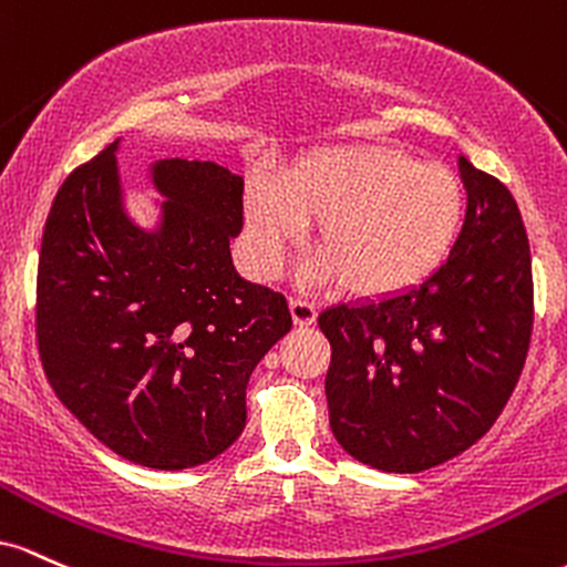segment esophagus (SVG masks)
Returning <instances> with one entry per match:
<instances>
[{"mask_svg":"<svg viewBox=\"0 0 567 567\" xmlns=\"http://www.w3.org/2000/svg\"><path fill=\"white\" fill-rule=\"evenodd\" d=\"M289 305H291V318H295L297 327H310V323L316 321L318 310L308 297H291Z\"/></svg>","mask_w":567,"mask_h":567,"instance_id":"34e87169","label":"esophagus"}]
</instances>
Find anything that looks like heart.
Here are the masks:
<instances>
[{"mask_svg": "<svg viewBox=\"0 0 567 567\" xmlns=\"http://www.w3.org/2000/svg\"><path fill=\"white\" fill-rule=\"evenodd\" d=\"M246 214L262 270L318 219L321 259L310 276L340 278L359 297H385L425 281L447 259L466 216V189L447 165L421 163L396 146H329L302 157L286 184L259 176Z\"/></svg>", "mask_w": 567, "mask_h": 567, "instance_id": "b5f03b06", "label": "heart"}]
</instances>
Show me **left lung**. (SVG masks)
Wrapping results in <instances>:
<instances>
[{
    "label": "left lung",
    "instance_id": "1",
    "mask_svg": "<svg viewBox=\"0 0 567 567\" xmlns=\"http://www.w3.org/2000/svg\"><path fill=\"white\" fill-rule=\"evenodd\" d=\"M468 206L447 262L421 286L318 316L332 346L329 425L348 455L417 474L501 415L533 332V267L517 200L457 157Z\"/></svg>",
    "mask_w": 567,
    "mask_h": 567
}]
</instances>
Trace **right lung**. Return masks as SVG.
<instances>
[{"label":"right lung","mask_w":567,"mask_h":567,"mask_svg":"<svg viewBox=\"0 0 567 567\" xmlns=\"http://www.w3.org/2000/svg\"><path fill=\"white\" fill-rule=\"evenodd\" d=\"M117 144L66 176L42 233L37 346L50 388L101 444L161 472L221 455L254 367L291 329L281 291L235 272L244 179L161 161L155 233L123 208Z\"/></svg>","instance_id":"right-lung-1"}]
</instances>
